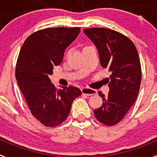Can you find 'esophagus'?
<instances>
[{
    "instance_id": "esophagus-1",
    "label": "esophagus",
    "mask_w": 157,
    "mask_h": 157,
    "mask_svg": "<svg viewBox=\"0 0 157 157\" xmlns=\"http://www.w3.org/2000/svg\"><path fill=\"white\" fill-rule=\"evenodd\" d=\"M81 92L83 94H85V95L87 96H91V95H95L97 94V90L93 89H90V88H82Z\"/></svg>"
}]
</instances>
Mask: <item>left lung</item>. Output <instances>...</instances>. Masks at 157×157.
Instances as JSON below:
<instances>
[{"instance_id": "8db88e82", "label": "left lung", "mask_w": 157, "mask_h": 157, "mask_svg": "<svg viewBox=\"0 0 157 157\" xmlns=\"http://www.w3.org/2000/svg\"><path fill=\"white\" fill-rule=\"evenodd\" d=\"M83 32L97 48L102 67L111 72L108 96L98 93L103 104L94 109V116L104 125H116L133 106L139 93L142 73L137 50L127 36L111 29L95 27Z\"/></svg>"}]
</instances>
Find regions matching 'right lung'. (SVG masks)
<instances>
[{"instance_id": "add662e5", "label": "right lung", "mask_w": 157, "mask_h": 157, "mask_svg": "<svg viewBox=\"0 0 157 157\" xmlns=\"http://www.w3.org/2000/svg\"><path fill=\"white\" fill-rule=\"evenodd\" d=\"M80 32V27L38 30L26 39L20 51L15 71L17 82L32 115L46 127L63 123L73 101L82 94L72 86L57 90L50 79L54 67L61 63L65 50Z\"/></svg>"}]
</instances>
